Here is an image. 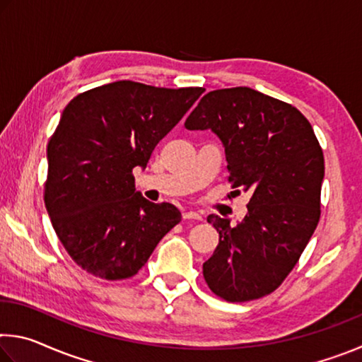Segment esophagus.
Returning a JSON list of instances; mask_svg holds the SVG:
<instances>
[{
  "label": "esophagus",
  "mask_w": 362,
  "mask_h": 362,
  "mask_svg": "<svg viewBox=\"0 0 362 362\" xmlns=\"http://www.w3.org/2000/svg\"><path fill=\"white\" fill-rule=\"evenodd\" d=\"M182 217H183V220H203V216H201V214H198V212H193V211H185L182 214Z\"/></svg>",
  "instance_id": "1"
}]
</instances>
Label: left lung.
I'll return each instance as SVG.
<instances>
[{
    "label": "left lung",
    "mask_w": 362,
    "mask_h": 362,
    "mask_svg": "<svg viewBox=\"0 0 362 362\" xmlns=\"http://www.w3.org/2000/svg\"><path fill=\"white\" fill-rule=\"evenodd\" d=\"M222 140L233 188L250 192L236 226L216 214L207 222L218 246L203 265L209 289L226 302H249L278 289L320 222L324 156L296 107L250 88L217 89L185 121Z\"/></svg>",
    "instance_id": "8db88e82"
}]
</instances>
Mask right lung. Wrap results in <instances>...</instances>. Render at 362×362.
I'll use <instances>...</instances> for the list:
<instances>
[{"label": "right lung", "instance_id": "right-lung-1", "mask_svg": "<svg viewBox=\"0 0 362 362\" xmlns=\"http://www.w3.org/2000/svg\"><path fill=\"white\" fill-rule=\"evenodd\" d=\"M203 88L166 89L116 81L76 95L47 144L45 204L78 267L118 281L139 273L163 236L180 222L169 203L136 192L134 168H146Z\"/></svg>", "mask_w": 362, "mask_h": 362}]
</instances>
